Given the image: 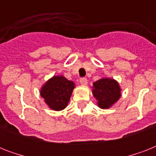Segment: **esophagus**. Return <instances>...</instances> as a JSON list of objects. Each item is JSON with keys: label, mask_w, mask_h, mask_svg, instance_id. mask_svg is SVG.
<instances>
[{"label": "esophagus", "mask_w": 156, "mask_h": 156, "mask_svg": "<svg viewBox=\"0 0 156 156\" xmlns=\"http://www.w3.org/2000/svg\"><path fill=\"white\" fill-rule=\"evenodd\" d=\"M80 83L83 86H86L87 84V79L86 78H80Z\"/></svg>", "instance_id": "obj_1"}]
</instances>
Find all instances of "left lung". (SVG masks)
I'll return each instance as SVG.
<instances>
[{"instance_id":"1","label":"left lung","mask_w":156,"mask_h":156,"mask_svg":"<svg viewBox=\"0 0 156 156\" xmlns=\"http://www.w3.org/2000/svg\"><path fill=\"white\" fill-rule=\"evenodd\" d=\"M92 93L100 108H109L121 97L119 83L112 78H104L93 83Z\"/></svg>"}]
</instances>
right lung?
<instances>
[{
  "label": "right lung",
  "instance_id": "1",
  "mask_svg": "<svg viewBox=\"0 0 156 156\" xmlns=\"http://www.w3.org/2000/svg\"><path fill=\"white\" fill-rule=\"evenodd\" d=\"M74 87V83L64 76H53L41 87L40 95L50 108L61 111L67 106Z\"/></svg>",
  "mask_w": 156,
  "mask_h": 156
}]
</instances>
